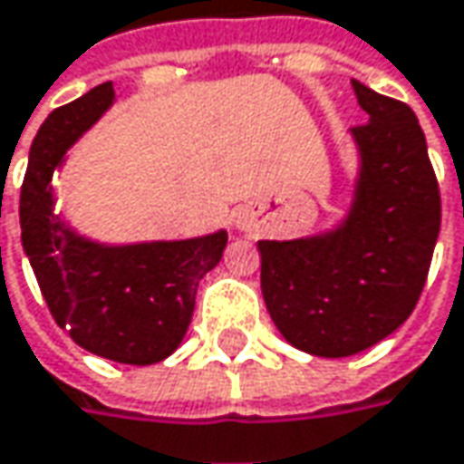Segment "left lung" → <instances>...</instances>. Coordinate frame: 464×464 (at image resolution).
Here are the masks:
<instances>
[{
    "label": "left lung",
    "mask_w": 464,
    "mask_h": 464,
    "mask_svg": "<svg viewBox=\"0 0 464 464\" xmlns=\"http://www.w3.org/2000/svg\"><path fill=\"white\" fill-rule=\"evenodd\" d=\"M368 121L357 202L339 231L259 241L267 313L288 343L317 357L368 349L412 314L441 228V194L415 112L352 81Z\"/></svg>",
    "instance_id": "obj_1"
}]
</instances>
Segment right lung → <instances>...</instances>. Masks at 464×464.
Listing matches in <instances>:
<instances>
[{
    "instance_id": "obj_1",
    "label": "right lung",
    "mask_w": 464,
    "mask_h": 464,
    "mask_svg": "<svg viewBox=\"0 0 464 464\" xmlns=\"http://www.w3.org/2000/svg\"><path fill=\"white\" fill-rule=\"evenodd\" d=\"M112 96V83H102L39 128L20 188L23 249L49 313L78 346L112 362L154 365L186 336L197 286L223 257L228 233L112 249L52 220V173Z\"/></svg>"
}]
</instances>
